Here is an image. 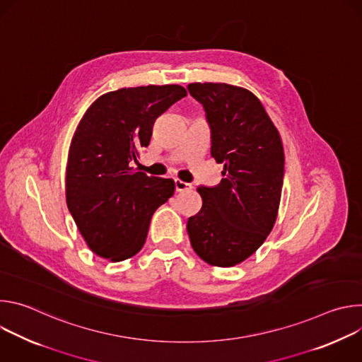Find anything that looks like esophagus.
<instances>
[{
  "mask_svg": "<svg viewBox=\"0 0 362 362\" xmlns=\"http://www.w3.org/2000/svg\"><path fill=\"white\" fill-rule=\"evenodd\" d=\"M175 187H176V192H185V190H189L192 187V185L187 183V182H183L180 179H176L175 180Z\"/></svg>",
  "mask_w": 362,
  "mask_h": 362,
  "instance_id": "obj_1",
  "label": "esophagus"
}]
</instances>
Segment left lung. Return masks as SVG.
Returning a JSON list of instances; mask_svg holds the SVG:
<instances>
[{
  "label": "left lung",
  "mask_w": 362,
  "mask_h": 362,
  "mask_svg": "<svg viewBox=\"0 0 362 362\" xmlns=\"http://www.w3.org/2000/svg\"><path fill=\"white\" fill-rule=\"evenodd\" d=\"M211 127V154L223 165L215 187H197L202 209L187 221L193 250L214 267H235L271 233L279 209L285 154L261 100L226 83H192Z\"/></svg>",
  "instance_id": "1"
}]
</instances>
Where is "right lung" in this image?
<instances>
[{"mask_svg":"<svg viewBox=\"0 0 362 362\" xmlns=\"http://www.w3.org/2000/svg\"><path fill=\"white\" fill-rule=\"evenodd\" d=\"M187 91L179 84L119 88L87 109L71 139L66 169L69 211L87 246L120 262L144 245L150 219L175 192L172 179L130 168L153 124Z\"/></svg>","mask_w":362,"mask_h":362,"instance_id":"obj_1","label":"right lung"}]
</instances>
